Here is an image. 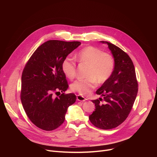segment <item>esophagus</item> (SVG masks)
I'll use <instances>...</instances> for the list:
<instances>
[{
    "instance_id": "34e87169",
    "label": "esophagus",
    "mask_w": 157,
    "mask_h": 157,
    "mask_svg": "<svg viewBox=\"0 0 157 157\" xmlns=\"http://www.w3.org/2000/svg\"><path fill=\"white\" fill-rule=\"evenodd\" d=\"M77 100L81 101V102H84L86 100V98H85L84 97L81 96L80 95H77Z\"/></svg>"
}]
</instances>
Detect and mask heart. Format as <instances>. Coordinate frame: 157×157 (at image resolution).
Instances as JSON below:
<instances>
[{"label":"heart","instance_id":"1","mask_svg":"<svg viewBox=\"0 0 157 157\" xmlns=\"http://www.w3.org/2000/svg\"><path fill=\"white\" fill-rule=\"evenodd\" d=\"M78 62L81 65L88 66L86 79L74 81L71 85V90L82 95L91 92L98 85H102L111 77L114 69L113 56L101 49L94 46H86L76 55ZM62 69L65 75L72 79L76 76V64L73 60L66 58L63 61Z\"/></svg>","mask_w":157,"mask_h":157}]
</instances>
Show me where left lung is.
<instances>
[{"instance_id": "1", "label": "left lung", "mask_w": 157, "mask_h": 157, "mask_svg": "<svg viewBox=\"0 0 157 157\" xmlns=\"http://www.w3.org/2000/svg\"><path fill=\"white\" fill-rule=\"evenodd\" d=\"M101 42L108 45L114 57V69L109 79L96 91L103 98L92 101L95 109L89 120L95 127L108 130L118 127L128 117L137 94L138 83L134 65L128 54L112 43Z\"/></svg>"}]
</instances>
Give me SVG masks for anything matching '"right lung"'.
Returning <instances> with one entry per match:
<instances>
[{"label":"right lung","instance_id":"1","mask_svg":"<svg viewBox=\"0 0 157 157\" xmlns=\"http://www.w3.org/2000/svg\"><path fill=\"white\" fill-rule=\"evenodd\" d=\"M80 44L79 41L48 40L36 49L25 66L21 101L28 118L40 129L52 131L59 127L69 106L76 102L74 94L63 93L69 85L62 65ZM60 91L62 94L59 98L53 96Z\"/></svg>","mask_w":157,"mask_h":157}]
</instances>
